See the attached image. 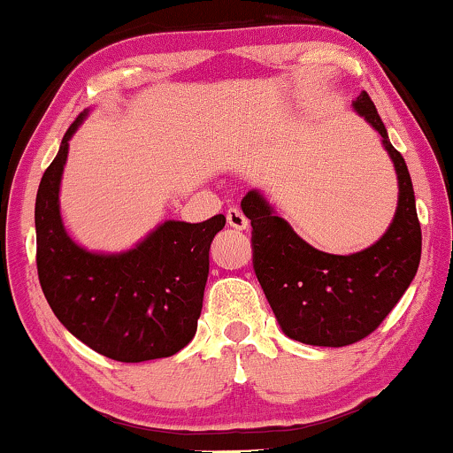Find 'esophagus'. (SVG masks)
<instances>
[{
	"instance_id": "1",
	"label": "esophagus",
	"mask_w": 453,
	"mask_h": 453,
	"mask_svg": "<svg viewBox=\"0 0 453 453\" xmlns=\"http://www.w3.org/2000/svg\"><path fill=\"white\" fill-rule=\"evenodd\" d=\"M227 226L234 227V230H246L249 227V219L240 209H230L227 211Z\"/></svg>"
}]
</instances>
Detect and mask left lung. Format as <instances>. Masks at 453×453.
<instances>
[{"instance_id": "obj_1", "label": "left lung", "mask_w": 453, "mask_h": 453, "mask_svg": "<svg viewBox=\"0 0 453 453\" xmlns=\"http://www.w3.org/2000/svg\"><path fill=\"white\" fill-rule=\"evenodd\" d=\"M353 108L382 137L399 184L397 211L380 240L353 255H330L307 244L259 190L242 198L253 226V267L280 328L316 347H345L379 328L414 280L422 232L410 171L388 142L385 123L362 91Z\"/></svg>"}]
</instances>
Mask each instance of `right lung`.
<instances>
[{
  "mask_svg": "<svg viewBox=\"0 0 453 453\" xmlns=\"http://www.w3.org/2000/svg\"><path fill=\"white\" fill-rule=\"evenodd\" d=\"M79 114L45 169L35 200L39 284L60 324L89 349L125 364L169 357L196 334L209 249L226 217L165 221L125 253H91L68 236L60 180Z\"/></svg>",
  "mask_w": 453,
  "mask_h": 453,
  "instance_id": "add662e5",
  "label": "right lung"
}]
</instances>
